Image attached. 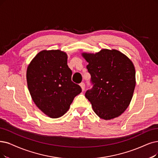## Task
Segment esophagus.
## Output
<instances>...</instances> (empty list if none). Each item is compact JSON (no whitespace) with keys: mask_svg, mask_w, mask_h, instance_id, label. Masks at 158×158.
I'll use <instances>...</instances> for the list:
<instances>
[{"mask_svg":"<svg viewBox=\"0 0 158 158\" xmlns=\"http://www.w3.org/2000/svg\"><path fill=\"white\" fill-rule=\"evenodd\" d=\"M80 87L81 88V90L84 91V89H85V84L84 82H81V84H80Z\"/></svg>","mask_w":158,"mask_h":158,"instance_id":"1","label":"esophagus"}]
</instances>
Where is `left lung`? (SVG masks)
<instances>
[{
	"label": "left lung",
	"mask_w": 158,
	"mask_h": 158,
	"mask_svg": "<svg viewBox=\"0 0 158 158\" xmlns=\"http://www.w3.org/2000/svg\"><path fill=\"white\" fill-rule=\"evenodd\" d=\"M93 87L85 93L94 112L101 118L110 120L121 115L128 107L135 87L133 62L115 49L82 52Z\"/></svg>",
	"instance_id": "left-lung-1"
}]
</instances>
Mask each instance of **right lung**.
<instances>
[{
  "mask_svg": "<svg viewBox=\"0 0 158 158\" xmlns=\"http://www.w3.org/2000/svg\"><path fill=\"white\" fill-rule=\"evenodd\" d=\"M67 54L60 50H43L29 64L28 88L34 102L48 117L56 118L69 110L74 98L81 92L71 80Z\"/></svg>",
  "mask_w": 158,
  "mask_h": 158,
  "instance_id": "right-lung-1",
  "label": "right lung"
}]
</instances>
